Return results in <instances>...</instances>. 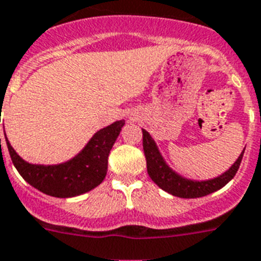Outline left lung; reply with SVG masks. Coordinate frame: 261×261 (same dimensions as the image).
Returning <instances> with one entry per match:
<instances>
[{
	"mask_svg": "<svg viewBox=\"0 0 261 261\" xmlns=\"http://www.w3.org/2000/svg\"><path fill=\"white\" fill-rule=\"evenodd\" d=\"M142 133H143V151L146 162H147V172L150 178L163 191L178 196V198H201V196L210 195L224 187L238 172L243 155H244V150H246L244 148L242 151V154L239 155L235 163L222 175H219L214 179H208V180H192V179H187L179 175L178 172H175L166 163L151 135L143 128H142Z\"/></svg>",
	"mask_w": 261,
	"mask_h": 261,
	"instance_id": "obj_1",
	"label": "left lung"
}]
</instances>
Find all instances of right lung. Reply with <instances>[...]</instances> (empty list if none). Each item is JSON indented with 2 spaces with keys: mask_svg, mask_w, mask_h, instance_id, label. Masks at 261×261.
I'll return each mask as SVG.
<instances>
[{
  "mask_svg": "<svg viewBox=\"0 0 261 261\" xmlns=\"http://www.w3.org/2000/svg\"><path fill=\"white\" fill-rule=\"evenodd\" d=\"M124 120L97 131L80 154L60 164H32L15 152L5 135L14 167L30 186L56 198H73L99 186L107 174V161ZM1 144V139H0Z\"/></svg>",
  "mask_w": 261,
  "mask_h": 261,
  "instance_id": "obj_1",
  "label": "right lung"
}]
</instances>
